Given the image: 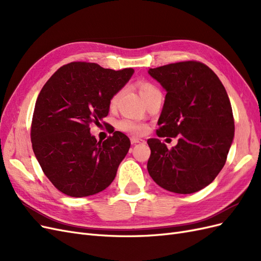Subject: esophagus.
Instances as JSON below:
<instances>
[{
    "label": "esophagus",
    "mask_w": 261,
    "mask_h": 261,
    "mask_svg": "<svg viewBox=\"0 0 261 261\" xmlns=\"http://www.w3.org/2000/svg\"><path fill=\"white\" fill-rule=\"evenodd\" d=\"M130 143H132L133 145L143 144V143H145V140L141 139V138H138V137H132V138H130Z\"/></svg>",
    "instance_id": "obj_1"
}]
</instances>
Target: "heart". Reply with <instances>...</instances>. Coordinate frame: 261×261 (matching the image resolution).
Masks as SVG:
<instances>
[{
    "mask_svg": "<svg viewBox=\"0 0 261 261\" xmlns=\"http://www.w3.org/2000/svg\"><path fill=\"white\" fill-rule=\"evenodd\" d=\"M137 88L144 101H146L154 92L159 91V89H158L153 84L149 82H139L137 84ZM120 96H121V92H117L114 94L111 99V102H110V103H111V107H115L117 105V101L120 99ZM117 127L123 132L130 133V134H143L147 129L146 124L141 123L139 121L129 120V118H124V120L118 122Z\"/></svg>",
    "mask_w": 261,
    "mask_h": 261,
    "instance_id": "b5f03b06",
    "label": "heart"
}]
</instances>
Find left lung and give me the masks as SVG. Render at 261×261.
Instances as JSON below:
<instances>
[{"label": "left lung", "mask_w": 261, "mask_h": 261, "mask_svg": "<svg viewBox=\"0 0 261 261\" xmlns=\"http://www.w3.org/2000/svg\"><path fill=\"white\" fill-rule=\"evenodd\" d=\"M148 74L167 91L158 136L178 135L171 150L160 139H148L149 175L172 193L198 192L222 170L233 143L234 118L226 90L199 62L149 68Z\"/></svg>", "instance_id": "8db88e82"}]
</instances>
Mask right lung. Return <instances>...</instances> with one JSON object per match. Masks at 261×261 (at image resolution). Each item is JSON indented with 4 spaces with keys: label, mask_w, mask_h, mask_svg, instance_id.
I'll return each instance as SVG.
<instances>
[{
    "label": "right lung",
    "mask_w": 261,
    "mask_h": 261,
    "mask_svg": "<svg viewBox=\"0 0 261 261\" xmlns=\"http://www.w3.org/2000/svg\"><path fill=\"white\" fill-rule=\"evenodd\" d=\"M134 72L103 68L96 63H69L39 93L31 124L34 153L45 176L63 194H98L115 178L129 150V138L114 132L105 141H97L89 126L100 124L109 114L112 97Z\"/></svg>",
    "instance_id": "add662e5"
}]
</instances>
